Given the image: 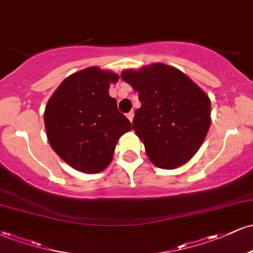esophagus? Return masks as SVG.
I'll use <instances>...</instances> for the list:
<instances>
[{
    "instance_id": "34e87169",
    "label": "esophagus",
    "mask_w": 253,
    "mask_h": 253,
    "mask_svg": "<svg viewBox=\"0 0 253 253\" xmlns=\"http://www.w3.org/2000/svg\"><path fill=\"white\" fill-rule=\"evenodd\" d=\"M127 118H128V120L130 121V123H132V121H133V118H134V112H129V113H127Z\"/></svg>"
}]
</instances>
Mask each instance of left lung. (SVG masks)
Listing matches in <instances>:
<instances>
[{
	"label": "left lung",
	"mask_w": 253,
	"mask_h": 253,
	"mask_svg": "<svg viewBox=\"0 0 253 253\" xmlns=\"http://www.w3.org/2000/svg\"><path fill=\"white\" fill-rule=\"evenodd\" d=\"M121 78L130 84L141 107L133 130L156 167L175 169L200 149L211 125V101L189 77L172 66L152 64Z\"/></svg>",
	"instance_id": "left-lung-1"
}]
</instances>
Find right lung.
<instances>
[{
  "label": "right lung",
  "mask_w": 253,
  "mask_h": 253,
  "mask_svg": "<svg viewBox=\"0 0 253 253\" xmlns=\"http://www.w3.org/2000/svg\"><path fill=\"white\" fill-rule=\"evenodd\" d=\"M118 75L88 68L71 75L52 95L43 121L48 143L74 169L96 173L112 162L120 136L132 129L108 94Z\"/></svg>",
  "instance_id": "obj_1"
}]
</instances>
